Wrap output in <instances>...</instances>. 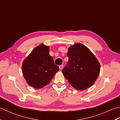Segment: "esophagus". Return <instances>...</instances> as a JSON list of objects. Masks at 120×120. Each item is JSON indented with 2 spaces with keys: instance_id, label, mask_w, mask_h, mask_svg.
<instances>
[{
  "instance_id": "obj_1",
  "label": "esophagus",
  "mask_w": 120,
  "mask_h": 120,
  "mask_svg": "<svg viewBox=\"0 0 120 120\" xmlns=\"http://www.w3.org/2000/svg\"><path fill=\"white\" fill-rule=\"evenodd\" d=\"M63 65H60V66H59V68H60V69L62 70V69H63Z\"/></svg>"
}]
</instances>
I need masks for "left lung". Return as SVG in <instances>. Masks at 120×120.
I'll list each match as a JSON object with an SVG mask.
<instances>
[{
	"mask_svg": "<svg viewBox=\"0 0 120 120\" xmlns=\"http://www.w3.org/2000/svg\"><path fill=\"white\" fill-rule=\"evenodd\" d=\"M69 60L62 73L71 85L78 90L91 87L100 72V64L89 48L78 43L68 48Z\"/></svg>",
	"mask_w": 120,
	"mask_h": 120,
	"instance_id": "obj_1",
	"label": "left lung"
}]
</instances>
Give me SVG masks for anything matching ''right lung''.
Listing matches in <instances>:
<instances>
[{"label":"right lung","instance_id":"obj_1","mask_svg":"<svg viewBox=\"0 0 120 120\" xmlns=\"http://www.w3.org/2000/svg\"><path fill=\"white\" fill-rule=\"evenodd\" d=\"M22 70L27 83L36 89L48 85L59 68L49 54V46L41 44L23 61Z\"/></svg>","mask_w":120,"mask_h":120}]
</instances>
